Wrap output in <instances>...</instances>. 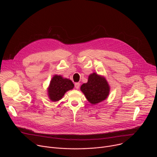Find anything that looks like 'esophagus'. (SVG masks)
Listing matches in <instances>:
<instances>
[{
	"instance_id": "34e87169",
	"label": "esophagus",
	"mask_w": 157,
	"mask_h": 157,
	"mask_svg": "<svg viewBox=\"0 0 157 157\" xmlns=\"http://www.w3.org/2000/svg\"><path fill=\"white\" fill-rule=\"evenodd\" d=\"M75 87H76V89H79V87H80V83L79 82H76L75 84Z\"/></svg>"
}]
</instances>
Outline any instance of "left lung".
Returning <instances> with one entry per match:
<instances>
[{
	"instance_id": "1",
	"label": "left lung",
	"mask_w": 157,
	"mask_h": 157,
	"mask_svg": "<svg viewBox=\"0 0 157 157\" xmlns=\"http://www.w3.org/2000/svg\"><path fill=\"white\" fill-rule=\"evenodd\" d=\"M80 89L87 101L94 105L106 99L110 93V86L105 78L96 73L89 75L87 82L82 84Z\"/></svg>"
}]
</instances>
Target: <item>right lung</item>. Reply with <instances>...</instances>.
<instances>
[{"label":"right lung","instance_id":"right-lung-1","mask_svg":"<svg viewBox=\"0 0 157 157\" xmlns=\"http://www.w3.org/2000/svg\"><path fill=\"white\" fill-rule=\"evenodd\" d=\"M74 86L73 82L70 79L55 75L51 79L47 88L48 96L50 101L57 102L63 98L67 91L73 89Z\"/></svg>","mask_w":157,"mask_h":157}]
</instances>
